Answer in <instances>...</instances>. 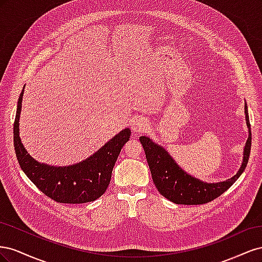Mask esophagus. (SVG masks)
I'll return each instance as SVG.
<instances>
[{
    "label": "esophagus",
    "instance_id": "obj_1",
    "mask_svg": "<svg viewBox=\"0 0 262 262\" xmlns=\"http://www.w3.org/2000/svg\"><path fill=\"white\" fill-rule=\"evenodd\" d=\"M147 125H148V123H147L145 119L140 118V117L133 119L132 122H131V128H132L133 132H136V133H139V132L146 130Z\"/></svg>",
    "mask_w": 262,
    "mask_h": 262
}]
</instances>
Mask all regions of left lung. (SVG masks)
Masks as SVG:
<instances>
[{"instance_id":"1","label":"left lung","mask_w":262,"mask_h":262,"mask_svg":"<svg viewBox=\"0 0 262 262\" xmlns=\"http://www.w3.org/2000/svg\"><path fill=\"white\" fill-rule=\"evenodd\" d=\"M246 122L249 136L244 148V158L238 172L225 181L208 184L190 176L182 170L166 149L156 144L148 137H141L140 142L144 148L146 161L152 173V179L160 193L176 204H204L216 199L231 187L246 169L251 147V131L247 104H245Z\"/></svg>"}]
</instances>
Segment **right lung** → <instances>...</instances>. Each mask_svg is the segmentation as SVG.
<instances>
[{
  "instance_id": "1",
  "label": "right lung",
  "mask_w": 262,
  "mask_h": 262,
  "mask_svg": "<svg viewBox=\"0 0 262 262\" xmlns=\"http://www.w3.org/2000/svg\"><path fill=\"white\" fill-rule=\"evenodd\" d=\"M21 91L14 121V147L20 168L33 184L50 199L60 203H86L104 194L109 186L117 158L129 141V128L120 131L85 161L75 165L55 167L38 163L24 147L19 138Z\"/></svg>"
}]
</instances>
